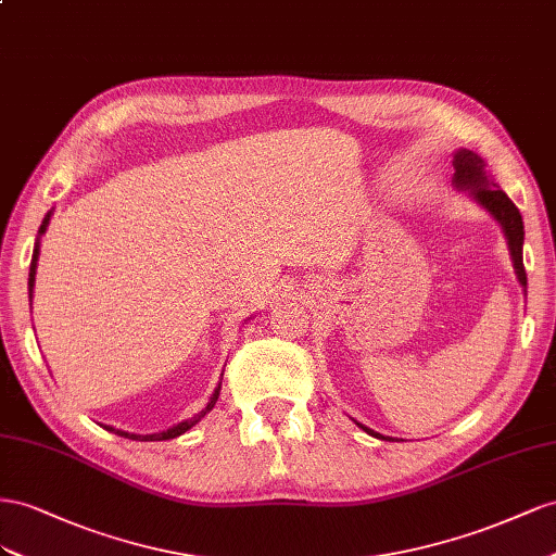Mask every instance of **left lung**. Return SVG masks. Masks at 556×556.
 <instances>
[{
	"instance_id": "left-lung-1",
	"label": "left lung",
	"mask_w": 556,
	"mask_h": 556,
	"mask_svg": "<svg viewBox=\"0 0 556 556\" xmlns=\"http://www.w3.org/2000/svg\"><path fill=\"white\" fill-rule=\"evenodd\" d=\"M452 165H454V186L458 190H468V195L501 224L507 240V249H510V256H513L515 275L527 291V269H525V258H521V247H525V220H521V214L515 207V202L507 198L494 181H491V177L486 174V163L478 153H472L468 149H458L454 153ZM358 426L375 438L393 440V438H384L382 433H375L368 426L363 424Z\"/></svg>"
}]
</instances>
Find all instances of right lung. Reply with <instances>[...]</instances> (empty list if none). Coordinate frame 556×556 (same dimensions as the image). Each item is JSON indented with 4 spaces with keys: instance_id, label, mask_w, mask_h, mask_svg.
<instances>
[{
    "instance_id": "obj_1",
    "label": "right lung",
    "mask_w": 556,
    "mask_h": 556,
    "mask_svg": "<svg viewBox=\"0 0 556 556\" xmlns=\"http://www.w3.org/2000/svg\"><path fill=\"white\" fill-rule=\"evenodd\" d=\"M51 214L53 212H49L43 216V220H41V226H39V235H37V242H35V251H31V263H29V279H27V289H29V305H31V291H35V275H37V261H39V247H41V235L46 232V228H49V220H51ZM224 377V375H220ZM218 393H220V384L214 389V393H212V399H210V403L204 405L195 417H190V419H186V421H181V424H177V426H172V428H167V431H161V433H149V435H139V433H128V431H121V428H114V426H104L106 431H111V433H116V435H121V438H130V440H141V442H157V440H172V438H177V435H181V433H186V431H190V428H193L204 415H210L212 412V407L216 405V401H218Z\"/></svg>"
}]
</instances>
